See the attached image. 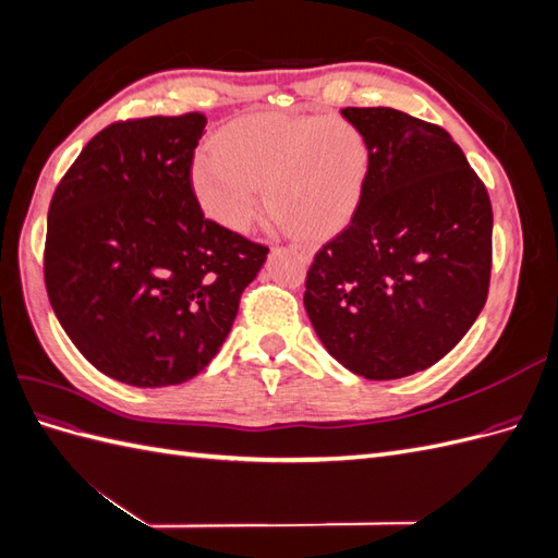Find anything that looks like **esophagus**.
I'll list each match as a JSON object with an SVG mask.
<instances>
[{
  "label": "esophagus",
  "instance_id": "34e87169",
  "mask_svg": "<svg viewBox=\"0 0 558 558\" xmlns=\"http://www.w3.org/2000/svg\"><path fill=\"white\" fill-rule=\"evenodd\" d=\"M291 251L300 253V256L305 258V260H310V258H312V248H310V246H291Z\"/></svg>",
  "mask_w": 558,
  "mask_h": 558
}]
</instances>
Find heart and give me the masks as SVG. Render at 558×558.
I'll list each match as a JSON object with an SVG mask.
<instances>
[{"mask_svg":"<svg viewBox=\"0 0 558 558\" xmlns=\"http://www.w3.org/2000/svg\"><path fill=\"white\" fill-rule=\"evenodd\" d=\"M367 170L363 134L337 116H253L218 132L193 162V191L205 214L244 232L263 207L302 238L340 226Z\"/></svg>","mask_w":558,"mask_h":558,"instance_id":"1","label":"heart"}]
</instances>
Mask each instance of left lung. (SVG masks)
Wrapping results in <instances>:
<instances>
[{
    "label": "left lung",
    "mask_w": 558,
    "mask_h": 558,
    "mask_svg": "<svg viewBox=\"0 0 558 558\" xmlns=\"http://www.w3.org/2000/svg\"><path fill=\"white\" fill-rule=\"evenodd\" d=\"M367 146L351 223L307 272L305 310L330 356L365 379L430 367L475 324L492 277L494 214L461 146L388 107H347Z\"/></svg>",
    "instance_id": "8db88e82"
}]
</instances>
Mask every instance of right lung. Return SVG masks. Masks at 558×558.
Here are the masks:
<instances>
[{"label":"right lung","mask_w":558,"mask_h":558,"mask_svg":"<svg viewBox=\"0 0 558 558\" xmlns=\"http://www.w3.org/2000/svg\"><path fill=\"white\" fill-rule=\"evenodd\" d=\"M202 113L105 128L48 207L44 277L74 347L140 388L199 375L223 347L267 248L202 214L191 181Z\"/></svg>","instance_id":"add662e5"}]
</instances>
